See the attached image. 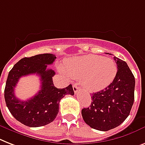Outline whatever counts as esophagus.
<instances>
[{
  "label": "esophagus",
  "mask_w": 145,
  "mask_h": 145,
  "mask_svg": "<svg viewBox=\"0 0 145 145\" xmlns=\"http://www.w3.org/2000/svg\"><path fill=\"white\" fill-rule=\"evenodd\" d=\"M79 89H80V87L78 86V84H77V83H74V84L73 85V89H74V91L75 94L77 93Z\"/></svg>",
  "instance_id": "34e87169"
}]
</instances>
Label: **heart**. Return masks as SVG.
I'll return each mask as SVG.
<instances>
[{
  "instance_id": "obj_1",
  "label": "heart",
  "mask_w": 145,
  "mask_h": 145,
  "mask_svg": "<svg viewBox=\"0 0 145 145\" xmlns=\"http://www.w3.org/2000/svg\"><path fill=\"white\" fill-rule=\"evenodd\" d=\"M64 70L69 76L81 79L83 88L91 92L105 89L117 74V66L113 59L96 55L69 59L65 63Z\"/></svg>"
}]
</instances>
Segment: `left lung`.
Wrapping results in <instances>:
<instances>
[{"mask_svg":"<svg viewBox=\"0 0 145 145\" xmlns=\"http://www.w3.org/2000/svg\"><path fill=\"white\" fill-rule=\"evenodd\" d=\"M114 59L118 71L112 83L91 94L90 107L81 112L86 123L101 131H108L123 123L134 102L135 77L126 62L115 56Z\"/></svg>","mask_w":145,"mask_h":145,"instance_id":"left-lung-1","label":"left lung"}]
</instances>
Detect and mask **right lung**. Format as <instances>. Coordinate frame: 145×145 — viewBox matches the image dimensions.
Returning <instances> with one entry per match:
<instances>
[{
    "label": "right lung",
    "instance_id": "add662e5",
    "mask_svg": "<svg viewBox=\"0 0 145 145\" xmlns=\"http://www.w3.org/2000/svg\"><path fill=\"white\" fill-rule=\"evenodd\" d=\"M56 58L52 54L24 57L9 72L4 89L6 104L12 116L24 125L38 127L50 123L58 114L60 100L66 95H74L71 84L64 89L54 86L53 76L55 72L47 67L53 64ZM33 73L40 76L41 89L30 99L21 101L15 97L14 87L22 76Z\"/></svg>",
    "mask_w": 145,
    "mask_h": 145
}]
</instances>
